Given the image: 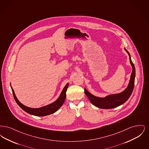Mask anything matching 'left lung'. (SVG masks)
I'll return each instance as SVG.
<instances>
[{
    "instance_id": "8db88e82",
    "label": "left lung",
    "mask_w": 149,
    "mask_h": 149,
    "mask_svg": "<svg viewBox=\"0 0 149 149\" xmlns=\"http://www.w3.org/2000/svg\"><path fill=\"white\" fill-rule=\"evenodd\" d=\"M124 49L127 52L129 56L130 63L132 69L128 84L124 91L119 93L107 95L104 97H99L93 95L92 94L89 92L85 88H84V93L88 99L94 106L98 108L102 109H111L120 106L127 100L133 92L135 84V65L131 60L129 52L125 48H124Z\"/></svg>"
}]
</instances>
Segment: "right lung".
<instances>
[{
  "label": "right lung",
  "mask_w": 149,
  "mask_h": 149,
  "mask_svg": "<svg viewBox=\"0 0 149 149\" xmlns=\"http://www.w3.org/2000/svg\"><path fill=\"white\" fill-rule=\"evenodd\" d=\"M69 86V83L66 84L65 86L64 89H63L62 92L61 93L59 97L54 102L50 103L49 104L44 106L40 107V108H31L29 107L26 106L21 103L19 100L17 98L14 90L12 88V86H10L12 92L13 94V97L16 103L22 109L26 112L27 113L36 116H40L43 117L49 115L51 114L54 113L56 112L57 111L63 106L64 104V102L66 99V92L67 91V88Z\"/></svg>",
  "instance_id": "right-lung-1"
}]
</instances>
